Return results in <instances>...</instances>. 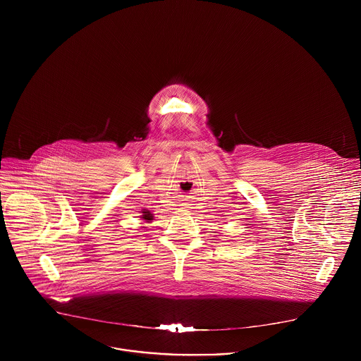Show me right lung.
<instances>
[{
	"mask_svg": "<svg viewBox=\"0 0 361 361\" xmlns=\"http://www.w3.org/2000/svg\"><path fill=\"white\" fill-rule=\"evenodd\" d=\"M141 219H144L145 221H151L152 220V214L149 212H142V217Z\"/></svg>",
	"mask_w": 361,
	"mask_h": 361,
	"instance_id": "right-lung-1",
	"label": "right lung"
}]
</instances>
